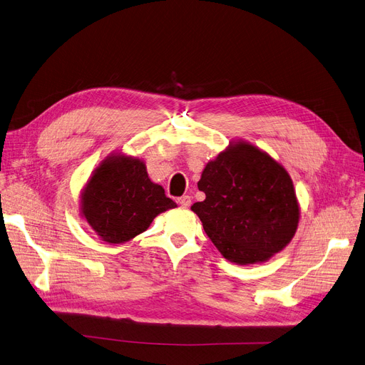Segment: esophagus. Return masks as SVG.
I'll list each match as a JSON object with an SVG mask.
<instances>
[{"label": "esophagus", "mask_w": 365, "mask_h": 365, "mask_svg": "<svg viewBox=\"0 0 365 365\" xmlns=\"http://www.w3.org/2000/svg\"><path fill=\"white\" fill-rule=\"evenodd\" d=\"M177 202L182 207H188L190 205H192V197H190V196H181V197H178Z\"/></svg>", "instance_id": "esophagus-1"}]
</instances>
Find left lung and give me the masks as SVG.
<instances>
[{"label": "left lung", "mask_w": 365, "mask_h": 365, "mask_svg": "<svg viewBox=\"0 0 365 365\" xmlns=\"http://www.w3.org/2000/svg\"><path fill=\"white\" fill-rule=\"evenodd\" d=\"M197 187L206 197L192 211L233 263L266 262L297 230L300 212L289 175L250 144L239 143L218 154L203 169Z\"/></svg>", "instance_id": "obj_1"}]
</instances>
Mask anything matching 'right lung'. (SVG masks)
<instances>
[{
	"mask_svg": "<svg viewBox=\"0 0 365 365\" xmlns=\"http://www.w3.org/2000/svg\"><path fill=\"white\" fill-rule=\"evenodd\" d=\"M175 206L162 185L150 181L143 162L115 155L103 162L86 185L81 214L103 242L123 244Z\"/></svg>",
	"mask_w": 365,
	"mask_h": 365,
	"instance_id": "1",
	"label": "right lung"
}]
</instances>
